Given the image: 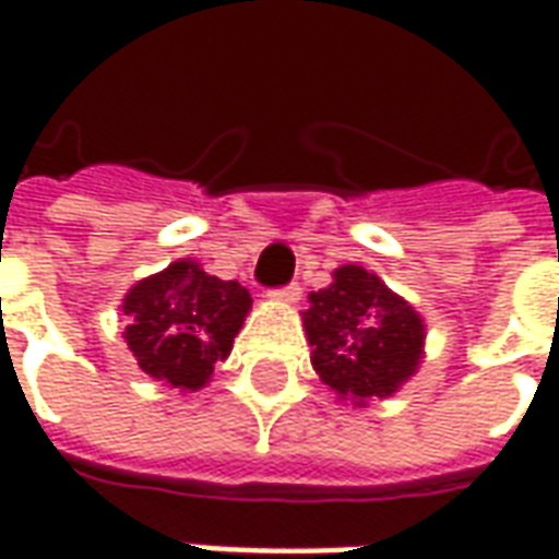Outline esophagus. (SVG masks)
<instances>
[{
    "label": "esophagus",
    "mask_w": 559,
    "mask_h": 559,
    "mask_svg": "<svg viewBox=\"0 0 559 559\" xmlns=\"http://www.w3.org/2000/svg\"><path fill=\"white\" fill-rule=\"evenodd\" d=\"M302 296V287H299V281H290V284H284L278 290H272V299H278V302H296Z\"/></svg>",
    "instance_id": "1"
}]
</instances>
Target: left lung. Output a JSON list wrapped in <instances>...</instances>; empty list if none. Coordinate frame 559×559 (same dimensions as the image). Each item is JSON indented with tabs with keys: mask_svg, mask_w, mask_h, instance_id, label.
I'll use <instances>...</instances> for the list:
<instances>
[{
	"mask_svg": "<svg viewBox=\"0 0 559 559\" xmlns=\"http://www.w3.org/2000/svg\"><path fill=\"white\" fill-rule=\"evenodd\" d=\"M305 332L317 374L338 395L386 399L421 359L419 314L362 266L335 269V281L311 293Z\"/></svg>",
	"mask_w": 559,
	"mask_h": 559,
	"instance_id": "obj_1",
	"label": "left lung"
}]
</instances>
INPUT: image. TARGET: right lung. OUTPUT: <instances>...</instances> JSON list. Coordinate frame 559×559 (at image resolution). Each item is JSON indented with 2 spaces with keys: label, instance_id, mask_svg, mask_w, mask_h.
<instances>
[{
  "label": "right lung",
  "instance_id": "right-lung-1",
  "mask_svg": "<svg viewBox=\"0 0 559 559\" xmlns=\"http://www.w3.org/2000/svg\"><path fill=\"white\" fill-rule=\"evenodd\" d=\"M248 308L251 293L239 281L179 260L131 287L122 305L126 341L146 374L173 389H200L227 359Z\"/></svg>",
  "mask_w": 559,
  "mask_h": 559
}]
</instances>
